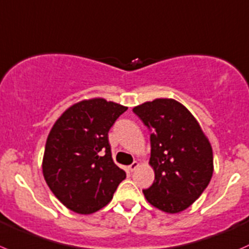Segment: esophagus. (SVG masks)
Returning a JSON list of instances; mask_svg holds the SVG:
<instances>
[{"label": "esophagus", "instance_id": "34e87169", "mask_svg": "<svg viewBox=\"0 0 249 249\" xmlns=\"http://www.w3.org/2000/svg\"><path fill=\"white\" fill-rule=\"evenodd\" d=\"M138 167H139V162L134 161L132 164H130V166H128V169H129L130 172H133V171H135V169H137Z\"/></svg>", "mask_w": 249, "mask_h": 249}]
</instances>
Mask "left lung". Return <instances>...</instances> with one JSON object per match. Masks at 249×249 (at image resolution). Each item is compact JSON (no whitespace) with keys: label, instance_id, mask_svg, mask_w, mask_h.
<instances>
[{"label":"left lung","instance_id":"8db88e82","mask_svg":"<svg viewBox=\"0 0 249 249\" xmlns=\"http://www.w3.org/2000/svg\"><path fill=\"white\" fill-rule=\"evenodd\" d=\"M133 112L151 130L150 166L154 184L142 190L150 205L166 213L190 207L213 174L211 142L194 115L181 103L159 98Z\"/></svg>","mask_w":249,"mask_h":249}]
</instances>
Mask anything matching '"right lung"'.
Here are the masks:
<instances>
[{
  "label": "right lung",
  "instance_id": "add662e5",
  "mask_svg": "<svg viewBox=\"0 0 249 249\" xmlns=\"http://www.w3.org/2000/svg\"><path fill=\"white\" fill-rule=\"evenodd\" d=\"M127 109L93 98L66 109L53 124L42 172L47 185L66 208L90 214L112 200L125 172L112 160L107 133Z\"/></svg>",
  "mask_w": 249,
  "mask_h": 249
}]
</instances>
